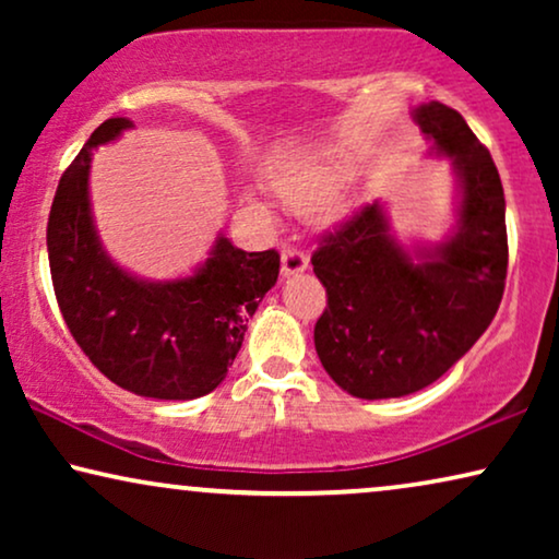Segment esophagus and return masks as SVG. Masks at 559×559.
Returning a JSON list of instances; mask_svg holds the SVG:
<instances>
[{
	"label": "esophagus",
	"mask_w": 559,
	"mask_h": 559,
	"mask_svg": "<svg viewBox=\"0 0 559 559\" xmlns=\"http://www.w3.org/2000/svg\"><path fill=\"white\" fill-rule=\"evenodd\" d=\"M308 270V254L297 247L282 249V277H293Z\"/></svg>",
	"instance_id": "1"
}]
</instances>
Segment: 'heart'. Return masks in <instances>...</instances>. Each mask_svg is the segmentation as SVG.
Masks as SVG:
<instances>
[{"label":"heart","instance_id":"b5f03b06","mask_svg":"<svg viewBox=\"0 0 559 559\" xmlns=\"http://www.w3.org/2000/svg\"><path fill=\"white\" fill-rule=\"evenodd\" d=\"M343 180H346V170L341 159L333 152H316L274 173L272 186L282 201L295 211H316L328 202L329 205L320 210V216L331 221L335 218L331 201L341 193Z\"/></svg>","mask_w":559,"mask_h":559}]
</instances>
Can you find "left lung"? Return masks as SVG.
<instances>
[{"instance_id": "8db88e82", "label": "left lung", "mask_w": 559, "mask_h": 559, "mask_svg": "<svg viewBox=\"0 0 559 559\" xmlns=\"http://www.w3.org/2000/svg\"><path fill=\"white\" fill-rule=\"evenodd\" d=\"M412 119L435 155L453 157L457 209L448 239L404 249L373 201L325 234L310 259L328 295L318 358L358 400H392L438 381L491 325L507 285V201L491 155L445 104L417 106Z\"/></svg>"}]
</instances>
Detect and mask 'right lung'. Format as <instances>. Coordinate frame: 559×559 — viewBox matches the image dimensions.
Returning <instances> with one entry per match:
<instances>
[{
    "mask_svg": "<svg viewBox=\"0 0 559 559\" xmlns=\"http://www.w3.org/2000/svg\"><path fill=\"white\" fill-rule=\"evenodd\" d=\"M129 127L124 117L106 119L58 182L48 218L52 287L68 331L106 379L152 400H195L226 379L249 318L277 282L280 254L241 251L218 236L190 277L170 282L111 262L91 216V155Z\"/></svg>",
    "mask_w": 559,
    "mask_h": 559,
    "instance_id": "1",
    "label": "right lung"
}]
</instances>
